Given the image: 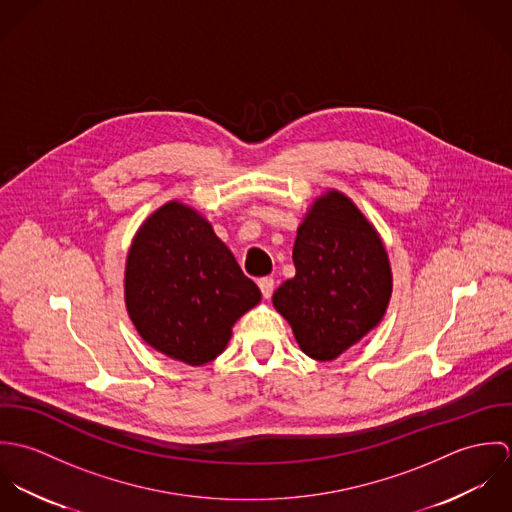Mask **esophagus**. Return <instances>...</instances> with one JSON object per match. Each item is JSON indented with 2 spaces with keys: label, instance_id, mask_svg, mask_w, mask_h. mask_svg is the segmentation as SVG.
<instances>
[{
  "label": "esophagus",
  "instance_id": "34e87169",
  "mask_svg": "<svg viewBox=\"0 0 512 512\" xmlns=\"http://www.w3.org/2000/svg\"><path fill=\"white\" fill-rule=\"evenodd\" d=\"M258 286H260L262 295H264L266 299L272 297V293H274V280H272V278H260V280H258Z\"/></svg>",
  "mask_w": 512,
  "mask_h": 512
}]
</instances>
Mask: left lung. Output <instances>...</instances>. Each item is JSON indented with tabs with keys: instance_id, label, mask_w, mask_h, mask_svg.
I'll return each instance as SVG.
<instances>
[{
	"instance_id": "obj_1",
	"label": "left lung",
	"mask_w": 512,
	"mask_h": 512,
	"mask_svg": "<svg viewBox=\"0 0 512 512\" xmlns=\"http://www.w3.org/2000/svg\"><path fill=\"white\" fill-rule=\"evenodd\" d=\"M295 276L272 297L301 351L333 361L376 327L392 293L386 250L343 193L315 201L293 244Z\"/></svg>"
}]
</instances>
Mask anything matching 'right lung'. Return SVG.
Masks as SVG:
<instances>
[{
	"label": "right lung",
	"instance_id": "add662e5",
	"mask_svg": "<svg viewBox=\"0 0 512 512\" xmlns=\"http://www.w3.org/2000/svg\"><path fill=\"white\" fill-rule=\"evenodd\" d=\"M213 226L171 201L138 230L126 262V307L147 345L191 366L224 351L232 325L260 301Z\"/></svg>",
	"mask_w": 512,
	"mask_h": 512
}]
</instances>
